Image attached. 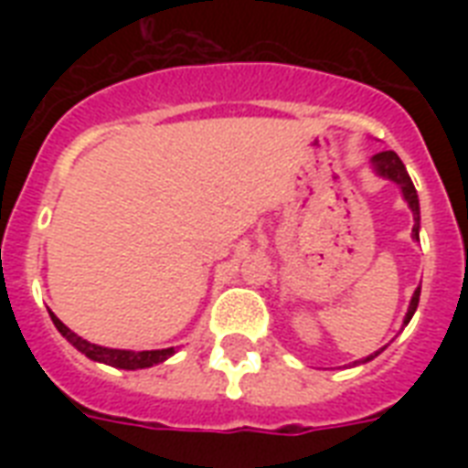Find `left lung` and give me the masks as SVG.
I'll return each mask as SVG.
<instances>
[{
    "label": "left lung",
    "mask_w": 468,
    "mask_h": 468,
    "mask_svg": "<svg viewBox=\"0 0 468 468\" xmlns=\"http://www.w3.org/2000/svg\"><path fill=\"white\" fill-rule=\"evenodd\" d=\"M371 169H374L378 176L388 179V182L399 184V189H400V194H403V198H406L408 208L413 211V220H415L413 240H420V201H418V191H415L413 182H410V176H408L406 165L400 162V157L396 155L393 150H384V153H377V155L371 157ZM418 301H420V286H418V289L413 292V299H410V306H408L406 318H403V325H408V323H410V318H413V313L418 311ZM381 349H378V352H374V355L364 356L359 364L371 362L374 356L381 355Z\"/></svg>",
    "instance_id": "left-lung-1"
}]
</instances>
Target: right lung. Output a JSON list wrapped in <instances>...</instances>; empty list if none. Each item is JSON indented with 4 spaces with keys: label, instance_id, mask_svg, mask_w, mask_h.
Listing matches in <instances>:
<instances>
[{
    "label": "right lung",
    "instance_id": "add662e5",
    "mask_svg": "<svg viewBox=\"0 0 468 468\" xmlns=\"http://www.w3.org/2000/svg\"><path fill=\"white\" fill-rule=\"evenodd\" d=\"M50 320L53 325L60 330V335L65 340L82 352L84 356H90L91 362L109 364V367H116V369H148V367H155L162 364L165 359L175 355L176 347H165V349H143V352H133V349H113V347H101V345H91V342L82 340L80 335H75L65 323H62L55 313H50Z\"/></svg>",
    "mask_w": 468,
    "mask_h": 468
}]
</instances>
